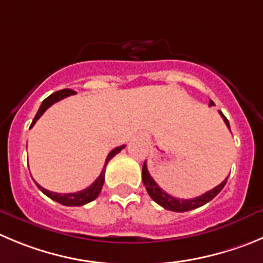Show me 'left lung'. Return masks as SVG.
I'll list each match as a JSON object with an SVG mask.
<instances>
[{
	"label": "left lung",
	"mask_w": 263,
	"mask_h": 263,
	"mask_svg": "<svg viewBox=\"0 0 263 263\" xmlns=\"http://www.w3.org/2000/svg\"><path fill=\"white\" fill-rule=\"evenodd\" d=\"M209 105H210V107L211 105H214L213 100H210ZM219 113H220V116L223 117V120H224V122H226V125L228 126V129L231 130L230 122H228L227 117H226V116L223 115L220 110H219ZM227 179L221 182V184H219L218 186L214 187V189L209 190V192H206L204 194H202V196L196 197V198H192V199H180V198H175V197L170 196L168 193H165L164 190L161 189V187L159 186L155 181H154V179L150 176V173H148L146 161H144L143 167H142V181H143V185L146 186V190H147L148 196H150L151 198L156 202V203L160 204L161 207H164L165 210L176 211V213H185V211L194 210V209H198V207L206 204L207 202H210L211 199L215 198L219 193H220V190L224 187L226 182H227Z\"/></svg>",
	"instance_id": "left-lung-1"
}]
</instances>
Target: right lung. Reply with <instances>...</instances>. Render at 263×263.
<instances>
[{
    "instance_id": "right-lung-1",
    "label": "right lung",
    "mask_w": 263,
    "mask_h": 263,
    "mask_svg": "<svg viewBox=\"0 0 263 263\" xmlns=\"http://www.w3.org/2000/svg\"><path fill=\"white\" fill-rule=\"evenodd\" d=\"M74 91L73 90H69V88H65V90H60L57 91V92H53L52 95L48 96L47 99H45L44 102L42 103V105H40V108H39L37 113H36L35 119L32 120V124H31L30 127H32L33 125H35V122L37 121L40 117L43 116V113L45 112V110L48 109V108L50 107V105H53L54 103L60 102V100H62V99L67 98V96L70 95H74ZM125 147V144H122V146H120V147H116L113 148L112 151H110L109 154H108L107 159H105V164H104V168H103L102 173H100V176H99L98 179L95 180V181L92 182V184L90 185L88 187H86V189L81 190V192H77V193H66V194H60V193H53V192H49V190L44 189L43 186H40V185L37 184V182H35L36 185H37V187L40 190H42L43 193H44L45 196L49 197L50 199H53V201L59 202V203L64 204V206H82V204H86L88 203V202L93 201L95 198H98V196L100 194V192H102V187H103V184H104V176H105V167H107L108 161L110 160V159L113 158V156L116 155V154H119L120 151L122 150V148Z\"/></svg>"
}]
</instances>
